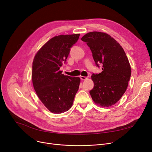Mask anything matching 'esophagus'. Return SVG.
Instances as JSON below:
<instances>
[{
	"label": "esophagus",
	"mask_w": 152,
	"mask_h": 152,
	"mask_svg": "<svg viewBox=\"0 0 152 152\" xmlns=\"http://www.w3.org/2000/svg\"><path fill=\"white\" fill-rule=\"evenodd\" d=\"M80 78H81V80H83V81L86 80V79H87V77H86V76H81Z\"/></svg>",
	"instance_id": "obj_1"
}]
</instances>
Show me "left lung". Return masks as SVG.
Here are the masks:
<instances>
[{
	"instance_id": "obj_1",
	"label": "left lung",
	"mask_w": 152,
	"mask_h": 152,
	"mask_svg": "<svg viewBox=\"0 0 152 152\" xmlns=\"http://www.w3.org/2000/svg\"><path fill=\"white\" fill-rule=\"evenodd\" d=\"M83 41L92 51L95 64L102 71L91 76L94 87L90 91L95 104L102 107L115 105L126 92L131 75L127 56L116 40L107 33L93 31L85 34Z\"/></svg>"
}]
</instances>
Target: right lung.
Here are the masks:
<instances>
[{"instance_id": "add662e5", "label": "right lung", "mask_w": 152, "mask_h": 152, "mask_svg": "<svg viewBox=\"0 0 152 152\" xmlns=\"http://www.w3.org/2000/svg\"><path fill=\"white\" fill-rule=\"evenodd\" d=\"M80 34L59 35L48 41L34 56L32 81L40 100L50 112L59 114L73 103L81 79L61 73L60 68L67 59L70 48Z\"/></svg>"}]
</instances>
